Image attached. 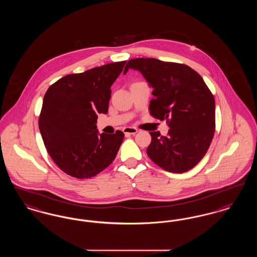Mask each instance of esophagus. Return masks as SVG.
Returning <instances> with one entry per match:
<instances>
[{
	"mask_svg": "<svg viewBox=\"0 0 257 257\" xmlns=\"http://www.w3.org/2000/svg\"><path fill=\"white\" fill-rule=\"evenodd\" d=\"M123 132L126 136H129V135H135L138 133V129L135 128V127H125L123 129Z\"/></svg>",
	"mask_w": 257,
	"mask_h": 257,
	"instance_id": "obj_1",
	"label": "esophagus"
}]
</instances>
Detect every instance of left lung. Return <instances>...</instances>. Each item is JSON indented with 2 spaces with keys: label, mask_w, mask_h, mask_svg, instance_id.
<instances>
[{
  "label": "left lung",
  "mask_w": 257,
  "mask_h": 257,
  "mask_svg": "<svg viewBox=\"0 0 257 257\" xmlns=\"http://www.w3.org/2000/svg\"><path fill=\"white\" fill-rule=\"evenodd\" d=\"M129 69L141 72L153 98L152 116L169 121V134L150 132L148 157L165 171L183 173L193 169L207 152L215 132V99L199 74L190 66L156 59H133Z\"/></svg>",
  "instance_id": "left-lung-1"
}]
</instances>
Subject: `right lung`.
Returning a JSON list of instances; mask_svg holds the SVG:
<instances>
[{"instance_id": "1", "label": "right lung", "mask_w": 257, "mask_h": 257, "mask_svg": "<svg viewBox=\"0 0 257 257\" xmlns=\"http://www.w3.org/2000/svg\"><path fill=\"white\" fill-rule=\"evenodd\" d=\"M126 61L62 77L46 91L38 126L56 165L70 176L90 178L110 166L124 134H99L98 113H107L110 86Z\"/></svg>"}]
</instances>
